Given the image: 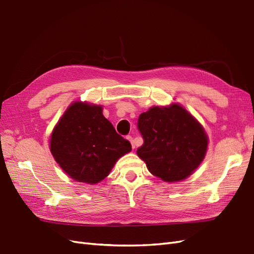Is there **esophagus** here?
I'll return each mask as SVG.
<instances>
[{
    "mask_svg": "<svg viewBox=\"0 0 254 254\" xmlns=\"http://www.w3.org/2000/svg\"><path fill=\"white\" fill-rule=\"evenodd\" d=\"M127 140L130 142V144H131V147L134 148L135 144H134V141H133V139H132V136H131V135H127Z\"/></svg>",
    "mask_w": 254,
    "mask_h": 254,
    "instance_id": "obj_1",
    "label": "esophagus"
}]
</instances>
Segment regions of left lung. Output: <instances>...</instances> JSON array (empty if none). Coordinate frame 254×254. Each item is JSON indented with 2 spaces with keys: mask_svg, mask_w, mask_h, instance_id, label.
<instances>
[{
  "mask_svg": "<svg viewBox=\"0 0 254 254\" xmlns=\"http://www.w3.org/2000/svg\"><path fill=\"white\" fill-rule=\"evenodd\" d=\"M144 143L136 154L153 175L167 183L192 174L207 152L203 126L180 104L152 107L139 116Z\"/></svg>",
  "mask_w": 254,
  "mask_h": 254,
  "instance_id": "1",
  "label": "left lung"
}]
</instances>
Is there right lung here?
Returning a JSON list of instances; mask_svg holds the SVG:
<instances>
[{
	"label": "right lung",
	"instance_id": "right-lung-1",
	"mask_svg": "<svg viewBox=\"0 0 254 254\" xmlns=\"http://www.w3.org/2000/svg\"><path fill=\"white\" fill-rule=\"evenodd\" d=\"M50 152L72 180L95 185L109 175L122 156L131 150L129 141L115 131L100 105L74 101L54 126Z\"/></svg>",
	"mask_w": 254,
	"mask_h": 254
}]
</instances>
